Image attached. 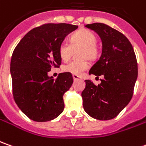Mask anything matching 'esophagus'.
<instances>
[{"instance_id": "obj_1", "label": "esophagus", "mask_w": 146, "mask_h": 146, "mask_svg": "<svg viewBox=\"0 0 146 146\" xmlns=\"http://www.w3.org/2000/svg\"><path fill=\"white\" fill-rule=\"evenodd\" d=\"M73 80H78V79H80V77L78 76V75H75V74H73Z\"/></svg>"}]
</instances>
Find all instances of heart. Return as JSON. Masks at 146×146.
I'll return each mask as SVG.
<instances>
[{
  "label": "heart",
  "instance_id": "1",
  "mask_svg": "<svg viewBox=\"0 0 146 146\" xmlns=\"http://www.w3.org/2000/svg\"><path fill=\"white\" fill-rule=\"evenodd\" d=\"M71 44L68 42L64 41L60 44L59 54L60 58L67 61L71 57L73 48H82V58H90L94 59L97 56V38L93 32L88 30H81L72 35ZM89 68V63L86 60H73L66 64L64 66V70L65 72L73 73L75 75H81Z\"/></svg>",
  "mask_w": 146,
  "mask_h": 146
}]
</instances>
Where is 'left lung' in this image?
<instances>
[{
	"instance_id": "8db88e82",
	"label": "left lung",
	"mask_w": 146,
	"mask_h": 146,
	"mask_svg": "<svg viewBox=\"0 0 146 146\" xmlns=\"http://www.w3.org/2000/svg\"><path fill=\"white\" fill-rule=\"evenodd\" d=\"M86 27L93 30L102 40V55L91 67L90 74L103 75L95 86L86 80L82 93L83 108L89 115L99 120L115 118L133 97L137 78V62L133 46L122 33L103 23H92Z\"/></svg>"
}]
</instances>
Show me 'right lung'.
<instances>
[{
  "mask_svg": "<svg viewBox=\"0 0 146 146\" xmlns=\"http://www.w3.org/2000/svg\"><path fill=\"white\" fill-rule=\"evenodd\" d=\"M78 27L66 23L44 24L30 31L13 51L10 62L13 98L34 121H49L63 112V95L71 87L73 76L61 73L53 79L48 73L60 65V44Z\"/></svg>",
  "mask_w": 146,
  "mask_h": 146,
  "instance_id": "obj_1",
  "label": "right lung"
}]
</instances>
